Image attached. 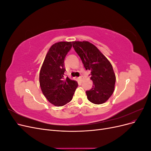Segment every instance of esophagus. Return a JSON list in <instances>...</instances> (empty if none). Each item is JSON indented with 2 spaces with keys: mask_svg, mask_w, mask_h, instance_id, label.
<instances>
[{
  "mask_svg": "<svg viewBox=\"0 0 151 151\" xmlns=\"http://www.w3.org/2000/svg\"><path fill=\"white\" fill-rule=\"evenodd\" d=\"M78 79H79V80L80 81H83V77H82V76H80Z\"/></svg>",
  "mask_w": 151,
  "mask_h": 151,
  "instance_id": "esophagus-1",
  "label": "esophagus"
}]
</instances>
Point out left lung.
<instances>
[{
  "label": "left lung",
  "mask_w": 151,
  "mask_h": 151,
  "mask_svg": "<svg viewBox=\"0 0 151 151\" xmlns=\"http://www.w3.org/2000/svg\"><path fill=\"white\" fill-rule=\"evenodd\" d=\"M72 45L86 69L91 71L93 85L92 89L86 92L88 99L96 104L105 103L112 95L116 81L111 63L96 47L89 42L76 41Z\"/></svg>",
  "instance_id": "8db88e82"
}]
</instances>
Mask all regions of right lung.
I'll list each match as a JSON object with an SVG mask.
<instances>
[{"instance_id": "1", "label": "right lung", "mask_w": 151, "mask_h": 151, "mask_svg": "<svg viewBox=\"0 0 151 151\" xmlns=\"http://www.w3.org/2000/svg\"><path fill=\"white\" fill-rule=\"evenodd\" d=\"M72 42H60L50 48L40 72V85L48 101L56 106L69 103L76 88L77 82L68 77L64 78V59L72 48Z\"/></svg>"}]
</instances>
